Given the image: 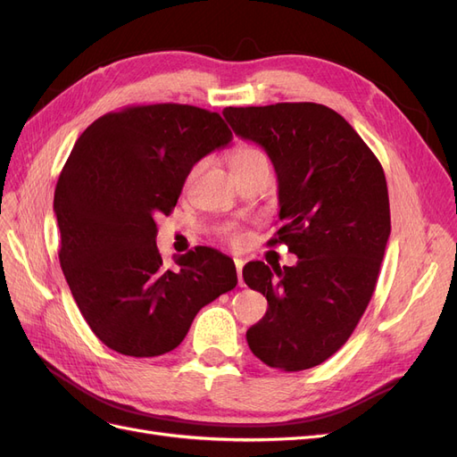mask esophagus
Wrapping results in <instances>:
<instances>
[{
	"instance_id": "esophagus-1",
	"label": "esophagus",
	"mask_w": 457,
	"mask_h": 457,
	"mask_svg": "<svg viewBox=\"0 0 457 457\" xmlns=\"http://www.w3.org/2000/svg\"><path fill=\"white\" fill-rule=\"evenodd\" d=\"M244 259H234V265H237V272H238V284L240 287H244V278H242V269H244Z\"/></svg>"
}]
</instances>
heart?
Wrapping results in <instances>:
<instances>
[{"label": "heart", "instance_id": "heart-1", "mask_svg": "<svg viewBox=\"0 0 457 457\" xmlns=\"http://www.w3.org/2000/svg\"><path fill=\"white\" fill-rule=\"evenodd\" d=\"M259 158H265V154L257 148V146H252V145H238L237 148L232 150L230 154V162H232V170H242L245 168V165H250L252 162L259 160ZM225 240L232 242V244H244L245 242V234L238 228H227L223 232Z\"/></svg>", "mask_w": 457, "mask_h": 457}]
</instances>
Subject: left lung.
<instances>
[{
    "label": "left lung",
    "mask_w": 457,
    "mask_h": 457,
    "mask_svg": "<svg viewBox=\"0 0 457 457\" xmlns=\"http://www.w3.org/2000/svg\"><path fill=\"white\" fill-rule=\"evenodd\" d=\"M223 116L269 154L282 220L269 244H286L299 257L295 267H244L245 284L269 303L247 329V345L270 368H314L351 337L376 289L391 234L383 168L351 123L324 104L228 106Z\"/></svg>",
    "instance_id": "1"
}]
</instances>
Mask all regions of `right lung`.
<instances>
[{
    "mask_svg": "<svg viewBox=\"0 0 457 457\" xmlns=\"http://www.w3.org/2000/svg\"><path fill=\"white\" fill-rule=\"evenodd\" d=\"M217 112L141 104L95 120L54 188L59 261L76 305L106 347L148 358L181 345L198 311L237 287L234 261L196 247L165 265L156 219L170 215L192 170L227 146Z\"/></svg>",
    "mask_w": 457,
    "mask_h": 457,
    "instance_id": "add662e5",
    "label": "right lung"
}]
</instances>
